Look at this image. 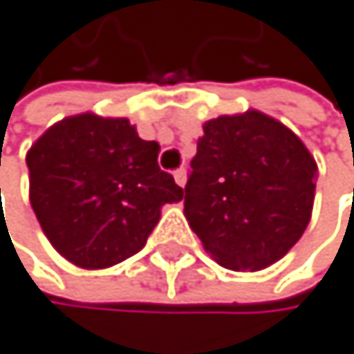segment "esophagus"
<instances>
[{
	"label": "esophagus",
	"mask_w": 354,
	"mask_h": 354,
	"mask_svg": "<svg viewBox=\"0 0 354 354\" xmlns=\"http://www.w3.org/2000/svg\"><path fill=\"white\" fill-rule=\"evenodd\" d=\"M173 177H175V181H177V186H181V188H184L186 186V168H177L175 170V173H173Z\"/></svg>",
	"instance_id": "34e87169"
}]
</instances>
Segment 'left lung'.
<instances>
[{"label": "left lung", "mask_w": 354, "mask_h": 354, "mask_svg": "<svg viewBox=\"0 0 354 354\" xmlns=\"http://www.w3.org/2000/svg\"><path fill=\"white\" fill-rule=\"evenodd\" d=\"M190 168L184 214L225 269L261 271L304 234L317 164L276 118L248 109L207 120Z\"/></svg>", "instance_id": "1"}]
</instances>
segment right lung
I'll list each match as a JSON object with an SVG mask.
<instances>
[{
    "label": "right lung",
    "instance_id": "obj_1",
    "mask_svg": "<svg viewBox=\"0 0 354 354\" xmlns=\"http://www.w3.org/2000/svg\"><path fill=\"white\" fill-rule=\"evenodd\" d=\"M157 153L127 118L91 111L63 118L30 147V203L65 261L106 269L147 245L162 205L184 199Z\"/></svg>",
    "mask_w": 354,
    "mask_h": 354
}]
</instances>
